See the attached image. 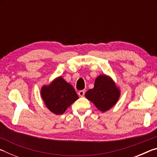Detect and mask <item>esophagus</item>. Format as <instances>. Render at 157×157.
I'll list each match as a JSON object with an SVG mask.
<instances>
[{
    "mask_svg": "<svg viewBox=\"0 0 157 157\" xmlns=\"http://www.w3.org/2000/svg\"><path fill=\"white\" fill-rule=\"evenodd\" d=\"M84 94H85V91H83V90H82V91H79L78 95H79L80 97H83L84 95Z\"/></svg>",
    "mask_w": 157,
    "mask_h": 157,
    "instance_id": "obj_1",
    "label": "esophagus"
}]
</instances>
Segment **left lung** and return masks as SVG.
<instances>
[{"label":"left lung","mask_w":157,"mask_h":157,"mask_svg":"<svg viewBox=\"0 0 157 157\" xmlns=\"http://www.w3.org/2000/svg\"><path fill=\"white\" fill-rule=\"evenodd\" d=\"M121 89L110 76L102 74L95 78L94 87L85 94L98 110L105 112L112 108L121 97Z\"/></svg>","instance_id":"obj_1"}]
</instances>
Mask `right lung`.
<instances>
[{
    "instance_id": "obj_1",
    "label": "right lung",
    "mask_w": 157,
    "mask_h": 157,
    "mask_svg": "<svg viewBox=\"0 0 157 157\" xmlns=\"http://www.w3.org/2000/svg\"><path fill=\"white\" fill-rule=\"evenodd\" d=\"M41 96L45 105L52 113L63 114L79 97L71 84L62 76L57 77L48 85H43Z\"/></svg>"
}]
</instances>
